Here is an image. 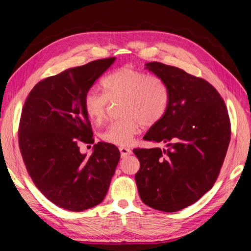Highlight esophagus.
Returning <instances> with one entry per match:
<instances>
[{"instance_id":"esophagus-1","label":"esophagus","mask_w":251,"mask_h":251,"mask_svg":"<svg viewBox=\"0 0 251 251\" xmlns=\"http://www.w3.org/2000/svg\"><path fill=\"white\" fill-rule=\"evenodd\" d=\"M119 151H120V154L123 157H126V156L132 154V151L130 149H127V148L121 147V148H119Z\"/></svg>"}]
</instances>
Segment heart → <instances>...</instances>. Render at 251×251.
I'll use <instances>...</instances> for the list:
<instances>
[{
    "mask_svg": "<svg viewBox=\"0 0 251 251\" xmlns=\"http://www.w3.org/2000/svg\"><path fill=\"white\" fill-rule=\"evenodd\" d=\"M103 94L90 91L83 101L87 116L100 125L107 117L109 100H123L121 116L105 128L101 138L120 147L130 146L141 126L157 124L166 112L169 91L164 82L154 75H149L124 66L110 73L101 81Z\"/></svg>",
    "mask_w": 251,
    "mask_h": 251,
    "instance_id": "heart-1",
    "label": "heart"
}]
</instances>
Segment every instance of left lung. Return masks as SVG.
Wrapping results in <instances>:
<instances>
[{
	"mask_svg": "<svg viewBox=\"0 0 251 251\" xmlns=\"http://www.w3.org/2000/svg\"><path fill=\"white\" fill-rule=\"evenodd\" d=\"M169 91L164 116L143 139L165 149H135V180L142 202L165 212L183 209L214 186L230 140L228 112L209 82L177 67L146 64Z\"/></svg>",
	"mask_w": 251,
	"mask_h": 251,
	"instance_id": "1",
	"label": "left lung"
}]
</instances>
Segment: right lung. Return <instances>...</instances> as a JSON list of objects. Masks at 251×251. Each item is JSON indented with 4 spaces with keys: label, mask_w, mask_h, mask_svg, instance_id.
I'll list each match as a JSON object with an SVG mask.
<instances>
[{
    "label": "right lung",
    "mask_w": 251,
    "mask_h": 251,
    "mask_svg": "<svg viewBox=\"0 0 251 251\" xmlns=\"http://www.w3.org/2000/svg\"><path fill=\"white\" fill-rule=\"evenodd\" d=\"M115 57L69 68L36 83L22 111L19 144L35 186L48 200L71 211L100 204L120 159L107 142L94 144L87 157L80 143H94L83 101L95 80Z\"/></svg>",
    "instance_id": "obj_1"
}]
</instances>
